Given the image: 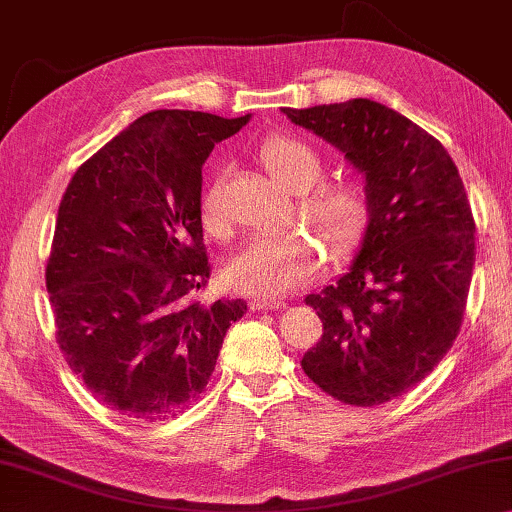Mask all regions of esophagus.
<instances>
[{
	"mask_svg": "<svg viewBox=\"0 0 512 512\" xmlns=\"http://www.w3.org/2000/svg\"><path fill=\"white\" fill-rule=\"evenodd\" d=\"M250 310H282L287 303L282 298H250Z\"/></svg>",
	"mask_w": 512,
	"mask_h": 512,
	"instance_id": "obj_1",
	"label": "esophagus"
}]
</instances>
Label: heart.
<instances>
[{
	"label": "heart",
	"instance_id": "obj_1",
	"mask_svg": "<svg viewBox=\"0 0 512 512\" xmlns=\"http://www.w3.org/2000/svg\"><path fill=\"white\" fill-rule=\"evenodd\" d=\"M259 157L273 177L291 193H298V216L326 241L332 253H346L362 239L371 216L367 189L355 180L319 182L326 164L312 143L289 134H271L259 148ZM223 189L225 170L221 168L198 200L202 227L216 239L230 234ZM319 266V243L307 232L294 230L253 239L232 259L225 275L246 294L269 298L305 285Z\"/></svg>",
	"mask_w": 512,
	"mask_h": 512
}]
</instances>
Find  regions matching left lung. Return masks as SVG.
<instances>
[{
  "instance_id": "left-lung-1",
  "label": "left lung",
  "mask_w": 512,
  "mask_h": 512,
  "mask_svg": "<svg viewBox=\"0 0 512 512\" xmlns=\"http://www.w3.org/2000/svg\"><path fill=\"white\" fill-rule=\"evenodd\" d=\"M282 111L342 150L371 200L351 271L305 298L323 335L300 367L346 405L387 403L421 383L460 332L476 257L465 184L444 145L385 104Z\"/></svg>"
}]
</instances>
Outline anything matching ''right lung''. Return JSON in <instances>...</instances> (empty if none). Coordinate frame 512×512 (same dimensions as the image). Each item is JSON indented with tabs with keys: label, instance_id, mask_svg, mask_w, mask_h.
<instances>
[{
	"label": "right lung",
	"instance_id": "right-lung-1",
	"mask_svg": "<svg viewBox=\"0 0 512 512\" xmlns=\"http://www.w3.org/2000/svg\"><path fill=\"white\" fill-rule=\"evenodd\" d=\"M250 116L159 109L77 168L56 216L45 285L56 344L97 401L129 421H164L198 399L246 300L196 298L202 164Z\"/></svg>",
	"mask_w": 512,
	"mask_h": 512
}]
</instances>
